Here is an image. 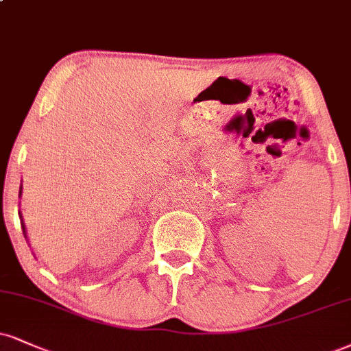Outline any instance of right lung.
<instances>
[{
  "label": "right lung",
  "mask_w": 351,
  "mask_h": 351,
  "mask_svg": "<svg viewBox=\"0 0 351 351\" xmlns=\"http://www.w3.org/2000/svg\"><path fill=\"white\" fill-rule=\"evenodd\" d=\"M19 196H21V191H19ZM21 217H23V216H21ZM21 223H23V232H24V235H26V226H24V222H21Z\"/></svg>",
  "instance_id": "obj_1"
}]
</instances>
